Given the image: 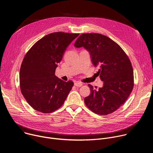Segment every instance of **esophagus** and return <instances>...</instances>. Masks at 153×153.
Returning <instances> with one entry per match:
<instances>
[{
  "instance_id": "obj_1",
  "label": "esophagus",
  "mask_w": 153,
  "mask_h": 153,
  "mask_svg": "<svg viewBox=\"0 0 153 153\" xmlns=\"http://www.w3.org/2000/svg\"><path fill=\"white\" fill-rule=\"evenodd\" d=\"M82 83H80V82H74V85L76 86H78V87H80L81 86H82Z\"/></svg>"
}]
</instances>
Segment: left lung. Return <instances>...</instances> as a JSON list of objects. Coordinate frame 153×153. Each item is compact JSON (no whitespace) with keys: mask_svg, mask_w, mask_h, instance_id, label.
<instances>
[{"mask_svg":"<svg viewBox=\"0 0 153 153\" xmlns=\"http://www.w3.org/2000/svg\"><path fill=\"white\" fill-rule=\"evenodd\" d=\"M74 46L88 51L94 66L99 67L97 73L103 82L98 90L88 85L91 94L85 98V103L96 114L112 113L125 103L133 88V70L129 58L115 42L98 33L81 34Z\"/></svg>","mask_w":153,"mask_h":153,"instance_id":"8db88e82","label":"left lung"}]
</instances>
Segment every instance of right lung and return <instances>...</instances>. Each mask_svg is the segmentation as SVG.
<instances>
[{"label":"right lung","instance_id":"right-lung-1","mask_svg":"<svg viewBox=\"0 0 153 153\" xmlns=\"http://www.w3.org/2000/svg\"><path fill=\"white\" fill-rule=\"evenodd\" d=\"M79 34L56 32L42 37L26 54L19 73L22 94L29 105L43 113L59 108L72 89L73 82H65L55 71L71 42Z\"/></svg>","mask_w":153,"mask_h":153}]
</instances>
